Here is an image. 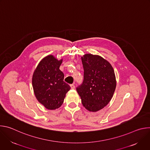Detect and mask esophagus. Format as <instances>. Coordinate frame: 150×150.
<instances>
[{
	"label": "esophagus",
	"mask_w": 150,
	"mask_h": 150,
	"mask_svg": "<svg viewBox=\"0 0 150 150\" xmlns=\"http://www.w3.org/2000/svg\"><path fill=\"white\" fill-rule=\"evenodd\" d=\"M70 86H71V89H75V86L74 84H71Z\"/></svg>",
	"instance_id": "obj_1"
}]
</instances>
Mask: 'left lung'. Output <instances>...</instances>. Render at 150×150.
<instances>
[{
	"label": "left lung",
	"mask_w": 150,
	"mask_h": 150,
	"mask_svg": "<svg viewBox=\"0 0 150 150\" xmlns=\"http://www.w3.org/2000/svg\"><path fill=\"white\" fill-rule=\"evenodd\" d=\"M83 80L76 87L82 104L90 112H97L108 105L116 89L115 72L110 63L98 55L81 57Z\"/></svg>",
	"instance_id": "obj_1"
}]
</instances>
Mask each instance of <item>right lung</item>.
<instances>
[{
    "label": "right lung",
    "instance_id": "add662e5",
    "mask_svg": "<svg viewBox=\"0 0 150 150\" xmlns=\"http://www.w3.org/2000/svg\"><path fill=\"white\" fill-rule=\"evenodd\" d=\"M62 59L53 55L42 59L35 69L33 87L37 100L49 110L58 109L63 104L69 85L63 81L64 74L59 69Z\"/></svg>",
    "mask_w": 150,
    "mask_h": 150
}]
</instances>
